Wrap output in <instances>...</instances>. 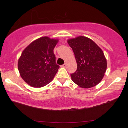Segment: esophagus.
I'll return each mask as SVG.
<instances>
[{
    "label": "esophagus",
    "mask_w": 128,
    "mask_h": 128,
    "mask_svg": "<svg viewBox=\"0 0 128 128\" xmlns=\"http://www.w3.org/2000/svg\"><path fill=\"white\" fill-rule=\"evenodd\" d=\"M66 64H64L62 65V66H60L62 67V68H66Z\"/></svg>",
    "instance_id": "esophagus-1"
}]
</instances>
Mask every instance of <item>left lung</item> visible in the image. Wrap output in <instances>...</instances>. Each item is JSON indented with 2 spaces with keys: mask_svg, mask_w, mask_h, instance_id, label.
Returning <instances> with one entry per match:
<instances>
[{
  "mask_svg": "<svg viewBox=\"0 0 128 128\" xmlns=\"http://www.w3.org/2000/svg\"><path fill=\"white\" fill-rule=\"evenodd\" d=\"M74 52L77 70L70 74L73 82L82 88H91L102 80L107 60L102 50L92 40L78 36L68 40Z\"/></svg>",
  "mask_w": 128,
  "mask_h": 128,
  "instance_id": "left-lung-1",
  "label": "left lung"
}]
</instances>
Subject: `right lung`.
<instances>
[{"label": "right lung", "instance_id": "right-lung-1", "mask_svg": "<svg viewBox=\"0 0 128 128\" xmlns=\"http://www.w3.org/2000/svg\"><path fill=\"white\" fill-rule=\"evenodd\" d=\"M58 40L42 37L23 50L18 60L21 77L31 86L42 88L50 82L58 72L53 50Z\"/></svg>", "mask_w": 128, "mask_h": 128}]
</instances>
